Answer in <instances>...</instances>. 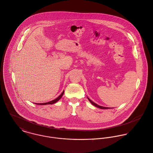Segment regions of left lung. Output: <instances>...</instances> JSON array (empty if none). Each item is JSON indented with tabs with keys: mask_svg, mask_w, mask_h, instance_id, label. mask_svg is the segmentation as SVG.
<instances>
[{
	"mask_svg": "<svg viewBox=\"0 0 153 153\" xmlns=\"http://www.w3.org/2000/svg\"><path fill=\"white\" fill-rule=\"evenodd\" d=\"M88 98V100L90 101V102L93 104V105H94V106H96V107H98V108H102V109H107V108H110L109 107H102V106H101V105H98V104H97L96 103H95V102H92L88 97H87Z\"/></svg>",
	"mask_w": 153,
	"mask_h": 153,
	"instance_id": "8db88e82",
	"label": "left lung"
}]
</instances>
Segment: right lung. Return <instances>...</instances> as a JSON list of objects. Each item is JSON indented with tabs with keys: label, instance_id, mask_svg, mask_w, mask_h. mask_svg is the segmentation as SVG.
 Wrapping results in <instances>:
<instances>
[{
	"label": "right lung",
	"instance_id": "obj_1",
	"mask_svg": "<svg viewBox=\"0 0 153 153\" xmlns=\"http://www.w3.org/2000/svg\"><path fill=\"white\" fill-rule=\"evenodd\" d=\"M63 93H64V91L62 92V93L57 97V98H56V99H54V100H52V101H51V102H44V103H35V104H38V105H46V104H54V103H55V102H58L60 99H61V97H62V96L63 95Z\"/></svg>",
	"mask_w": 153,
	"mask_h": 153
}]
</instances>
